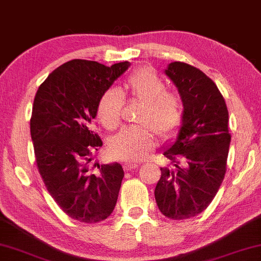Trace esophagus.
<instances>
[{
  "label": "esophagus",
  "instance_id": "esophagus-1",
  "mask_svg": "<svg viewBox=\"0 0 261 261\" xmlns=\"http://www.w3.org/2000/svg\"><path fill=\"white\" fill-rule=\"evenodd\" d=\"M141 165V162H127L126 166H125V168L127 169V171H131V169L136 168V167H138Z\"/></svg>",
  "mask_w": 261,
  "mask_h": 261
}]
</instances>
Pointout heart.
<instances>
[{"label":"heart","instance_id":"b5f03b06","mask_svg":"<svg viewBox=\"0 0 261 261\" xmlns=\"http://www.w3.org/2000/svg\"><path fill=\"white\" fill-rule=\"evenodd\" d=\"M126 89L133 98L144 102L140 121L148 124L121 128L111 138L110 149L118 158L141 160L156 144L153 127L162 137H172L178 133L182 123L181 105L178 96L167 92L165 81L151 69L134 71L126 80ZM123 105L124 94L120 88L111 87L103 92L96 110L103 126L109 130L118 126Z\"/></svg>","mask_w":261,"mask_h":261}]
</instances>
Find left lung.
<instances>
[{
  "mask_svg": "<svg viewBox=\"0 0 261 261\" xmlns=\"http://www.w3.org/2000/svg\"><path fill=\"white\" fill-rule=\"evenodd\" d=\"M165 74L178 88L184 111L178 136L163 148L174 168H161L155 200L166 217L186 220L206 209L224 179L228 110L217 86L199 69L172 62Z\"/></svg>",
  "mask_w": 261,
  "mask_h": 261,
  "instance_id": "obj_1",
  "label": "left lung"
}]
</instances>
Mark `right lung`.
Instances as JSON below:
<instances>
[{
    "label": "right lung",
    "instance_id": "right-lung-1",
    "mask_svg": "<svg viewBox=\"0 0 261 261\" xmlns=\"http://www.w3.org/2000/svg\"><path fill=\"white\" fill-rule=\"evenodd\" d=\"M128 67V62L106 67L69 61L47 76L34 96L31 138L38 169L61 209L83 223L106 220L116 206L123 167L114 162L94 172L93 155L102 141L92 121L103 92Z\"/></svg>",
    "mask_w": 261,
    "mask_h": 261
}]
</instances>
